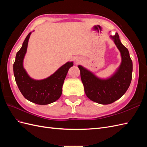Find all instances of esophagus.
Wrapping results in <instances>:
<instances>
[{
    "instance_id": "1",
    "label": "esophagus",
    "mask_w": 147,
    "mask_h": 147,
    "mask_svg": "<svg viewBox=\"0 0 147 147\" xmlns=\"http://www.w3.org/2000/svg\"><path fill=\"white\" fill-rule=\"evenodd\" d=\"M80 62H81V60L79 58H77L76 60H75V63H76V64H78L79 63H80Z\"/></svg>"
}]
</instances>
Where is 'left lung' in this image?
<instances>
[{"mask_svg":"<svg viewBox=\"0 0 147 147\" xmlns=\"http://www.w3.org/2000/svg\"><path fill=\"white\" fill-rule=\"evenodd\" d=\"M121 53V63L115 72L107 78L97 77L90 70L78 65L84 92L90 100L103 105L112 104L121 98L131 82L132 62L129 51L121 43L117 32L110 35Z\"/></svg>","mask_w":147,"mask_h":147,"instance_id":"obj_1","label":"left lung"}]
</instances>
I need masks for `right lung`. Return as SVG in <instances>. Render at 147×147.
I'll list each match as a JSON object with an SVG mask.
<instances>
[{"label":"right lung","instance_id":"add662e5","mask_svg":"<svg viewBox=\"0 0 147 147\" xmlns=\"http://www.w3.org/2000/svg\"><path fill=\"white\" fill-rule=\"evenodd\" d=\"M31 33L27 35L21 49L16 53L13 64V73L18 87L26 99L38 105H47L55 102L61 97L64 80L74 63L67 62L45 79L38 80L31 78L23 66Z\"/></svg>","mask_w":147,"mask_h":147}]
</instances>
